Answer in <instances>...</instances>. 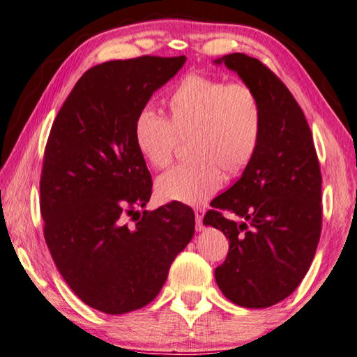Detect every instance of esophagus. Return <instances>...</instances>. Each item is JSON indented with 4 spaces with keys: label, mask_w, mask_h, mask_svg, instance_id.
Instances as JSON below:
<instances>
[{
    "label": "esophagus",
    "mask_w": 357,
    "mask_h": 357,
    "mask_svg": "<svg viewBox=\"0 0 357 357\" xmlns=\"http://www.w3.org/2000/svg\"><path fill=\"white\" fill-rule=\"evenodd\" d=\"M195 220H197V229H202L203 228V215H204V208L202 206H197L195 209Z\"/></svg>",
    "instance_id": "34e87169"
}]
</instances>
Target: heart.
<instances>
[{
	"mask_svg": "<svg viewBox=\"0 0 357 357\" xmlns=\"http://www.w3.org/2000/svg\"><path fill=\"white\" fill-rule=\"evenodd\" d=\"M167 112L168 118L143 110L134 124L137 148L157 170L172 164L181 142L190 140L192 160L157 179L160 200L200 204L222 187V172L238 176L255 159L264 110L250 84L192 72L172 89Z\"/></svg>",
	"mask_w": 357,
	"mask_h": 357,
	"instance_id": "heart-1",
	"label": "heart"
}]
</instances>
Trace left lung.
I'll return each instance as SVG.
<instances>
[{
    "label": "left lung",
    "instance_id": "1",
    "mask_svg": "<svg viewBox=\"0 0 357 357\" xmlns=\"http://www.w3.org/2000/svg\"><path fill=\"white\" fill-rule=\"evenodd\" d=\"M222 61L259 96L264 129L255 159L211 202L203 223L220 229L229 243L227 259L215 268L225 298L266 309L299 287L315 257L323 222L321 170L309 123L285 83L244 53L215 63Z\"/></svg>",
    "mask_w": 357,
    "mask_h": 357
}]
</instances>
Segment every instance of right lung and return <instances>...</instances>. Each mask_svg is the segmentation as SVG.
I'll use <instances>...</instances> for the list:
<instances>
[{"mask_svg": "<svg viewBox=\"0 0 357 357\" xmlns=\"http://www.w3.org/2000/svg\"><path fill=\"white\" fill-rule=\"evenodd\" d=\"M185 56L94 66L53 121L40 173L44 238L59 274L84 304L123 315L159 294L195 231L192 208L146 206L153 179L134 138L151 96Z\"/></svg>", "mask_w": 357, "mask_h": 357, "instance_id": "right-lung-1", "label": "right lung"}]
</instances>
